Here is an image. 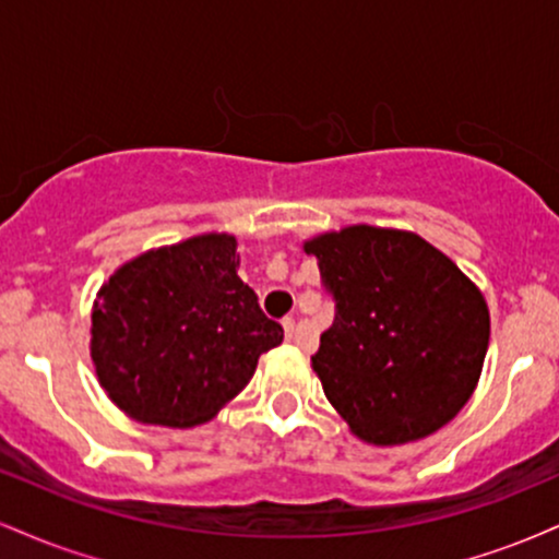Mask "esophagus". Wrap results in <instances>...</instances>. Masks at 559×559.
Segmentation results:
<instances>
[{"label":"esophagus","instance_id":"1","mask_svg":"<svg viewBox=\"0 0 559 559\" xmlns=\"http://www.w3.org/2000/svg\"><path fill=\"white\" fill-rule=\"evenodd\" d=\"M281 325H284L286 338H294V318H284L281 320Z\"/></svg>","mask_w":559,"mask_h":559}]
</instances>
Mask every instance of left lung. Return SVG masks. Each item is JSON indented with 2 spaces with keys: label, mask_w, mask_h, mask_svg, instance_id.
I'll return each instance as SVG.
<instances>
[{
  "label": "left lung",
  "mask_w": 559,
  "mask_h": 559,
  "mask_svg": "<svg viewBox=\"0 0 559 559\" xmlns=\"http://www.w3.org/2000/svg\"><path fill=\"white\" fill-rule=\"evenodd\" d=\"M336 316L312 370L357 439L418 441L476 389L489 307L467 275L418 234L349 226L305 241Z\"/></svg>",
  "instance_id": "8db88e82"
}]
</instances>
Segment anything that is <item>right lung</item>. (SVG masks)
Instances as JSON below:
<instances>
[{
    "label": "right lung",
    "mask_w": 559,
    "mask_h": 559,
    "mask_svg": "<svg viewBox=\"0 0 559 559\" xmlns=\"http://www.w3.org/2000/svg\"><path fill=\"white\" fill-rule=\"evenodd\" d=\"M230 234L150 249L110 275L92 310V360L107 396L152 426L215 418L284 329L236 273Z\"/></svg>",
    "instance_id": "right-lung-1"
}]
</instances>
